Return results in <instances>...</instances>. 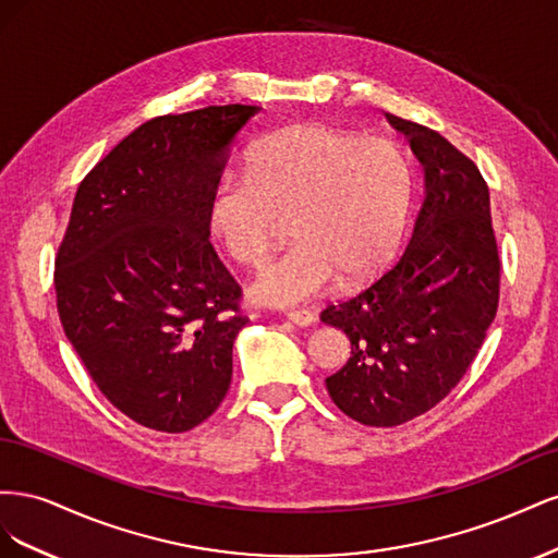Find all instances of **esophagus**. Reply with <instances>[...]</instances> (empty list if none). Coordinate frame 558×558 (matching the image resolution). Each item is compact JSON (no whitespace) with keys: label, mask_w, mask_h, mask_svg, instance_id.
<instances>
[{"label":"esophagus","mask_w":558,"mask_h":558,"mask_svg":"<svg viewBox=\"0 0 558 558\" xmlns=\"http://www.w3.org/2000/svg\"><path fill=\"white\" fill-rule=\"evenodd\" d=\"M286 318H289L291 324H295L300 328H307V326H312L314 320H316L314 312H310V310H291L289 314H286Z\"/></svg>","instance_id":"obj_1"}]
</instances>
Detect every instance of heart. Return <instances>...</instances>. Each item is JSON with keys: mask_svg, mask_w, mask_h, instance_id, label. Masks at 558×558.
Segmentation results:
<instances>
[{"mask_svg": "<svg viewBox=\"0 0 558 558\" xmlns=\"http://www.w3.org/2000/svg\"><path fill=\"white\" fill-rule=\"evenodd\" d=\"M412 167L391 140L318 123L253 146L244 174L214 183L207 221L240 265H258L291 216L295 240L251 283L260 305L289 307L337 281L365 283L391 263L408 226Z\"/></svg>", "mask_w": 558, "mask_h": 558, "instance_id": "obj_1", "label": "heart"}]
</instances>
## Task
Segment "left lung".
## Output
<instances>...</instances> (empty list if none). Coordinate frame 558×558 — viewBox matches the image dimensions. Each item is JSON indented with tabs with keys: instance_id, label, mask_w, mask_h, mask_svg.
I'll use <instances>...</instances> for the list:
<instances>
[{
	"instance_id": "1",
	"label": "left lung",
	"mask_w": 558,
	"mask_h": 558,
	"mask_svg": "<svg viewBox=\"0 0 558 558\" xmlns=\"http://www.w3.org/2000/svg\"><path fill=\"white\" fill-rule=\"evenodd\" d=\"M426 172V199L402 256L363 291L320 312L351 359L326 379L363 426L393 428L433 410L468 373L498 312L500 258L488 185L440 132L386 113Z\"/></svg>"
}]
</instances>
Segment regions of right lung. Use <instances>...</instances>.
<instances>
[{
  "mask_svg": "<svg viewBox=\"0 0 558 558\" xmlns=\"http://www.w3.org/2000/svg\"><path fill=\"white\" fill-rule=\"evenodd\" d=\"M260 107L150 118L81 181L56 256L66 340L137 424L185 433L223 402L248 316L209 242L228 146Z\"/></svg>",
  "mask_w": 558,
  "mask_h": 558,
  "instance_id": "right-lung-1",
  "label": "right lung"
}]
</instances>
